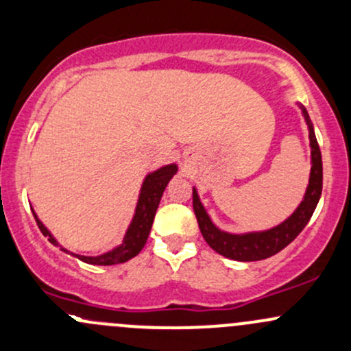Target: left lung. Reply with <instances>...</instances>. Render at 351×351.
<instances>
[{
	"instance_id": "1",
	"label": "left lung",
	"mask_w": 351,
	"mask_h": 351,
	"mask_svg": "<svg viewBox=\"0 0 351 351\" xmlns=\"http://www.w3.org/2000/svg\"><path fill=\"white\" fill-rule=\"evenodd\" d=\"M300 108L308 123V132H310L311 172L303 201L300 202V206L296 207V210L288 219H285L274 228L266 229V231L244 232V234H231V232L221 231L210 221L209 214L199 199L197 191H195V187H192V206H194V213L197 217L202 237L214 251L219 252L224 258L234 259V261H261V259L271 258L276 252L285 250L311 219L323 189V162L310 115L303 105H300Z\"/></svg>"
}]
</instances>
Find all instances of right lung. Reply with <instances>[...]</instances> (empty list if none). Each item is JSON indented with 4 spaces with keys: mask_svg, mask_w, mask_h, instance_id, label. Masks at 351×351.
<instances>
[{
    "mask_svg": "<svg viewBox=\"0 0 351 351\" xmlns=\"http://www.w3.org/2000/svg\"><path fill=\"white\" fill-rule=\"evenodd\" d=\"M176 174H177V165L169 164L145 176L144 182H142V187H141V194H138L137 206H135L134 217H132L129 228H127V232L125 236H123L122 244H119V246L114 247L112 251L104 252V254L100 256H82L65 250L63 246H60L58 241L55 239L53 234L45 228V224L38 219L36 213H33V216H35L36 224H38L40 231L43 232V236H47L51 244L60 246V250L62 251L70 252L71 256H77L80 261L86 263V265H97V266L119 265V263H125L134 258V256H137L138 252L142 251V247L145 246L147 237H149L150 229H152V222H154V217H156L157 207H159L162 194H164L169 180H171Z\"/></svg>",
    "mask_w": 351,
    "mask_h": 351,
    "instance_id": "1",
    "label": "right lung"
}]
</instances>
